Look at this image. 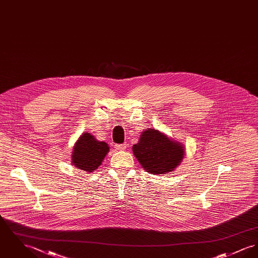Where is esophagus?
<instances>
[{"label":"esophagus","instance_id":"1","mask_svg":"<svg viewBox=\"0 0 258 258\" xmlns=\"http://www.w3.org/2000/svg\"><path fill=\"white\" fill-rule=\"evenodd\" d=\"M126 147H127L126 144H116V145H114V148L118 151H124L126 149Z\"/></svg>","mask_w":258,"mask_h":258}]
</instances>
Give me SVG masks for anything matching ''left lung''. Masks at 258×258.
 <instances>
[{
	"instance_id": "8db88e82",
	"label": "left lung",
	"mask_w": 258,
	"mask_h": 258,
	"mask_svg": "<svg viewBox=\"0 0 258 258\" xmlns=\"http://www.w3.org/2000/svg\"><path fill=\"white\" fill-rule=\"evenodd\" d=\"M133 153L143 168L153 174L174 170L185 154L180 143L172 141L155 129L142 132L139 143L133 146Z\"/></svg>"
}]
</instances>
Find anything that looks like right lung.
Wrapping results in <instances>:
<instances>
[{
  "instance_id": "add662e5",
  "label": "right lung",
  "mask_w": 258,
  "mask_h": 258,
  "mask_svg": "<svg viewBox=\"0 0 258 258\" xmlns=\"http://www.w3.org/2000/svg\"><path fill=\"white\" fill-rule=\"evenodd\" d=\"M108 150L106 143L97 141L90 133H84L75 144L72 163L79 169L92 172L98 169Z\"/></svg>"
}]
</instances>
